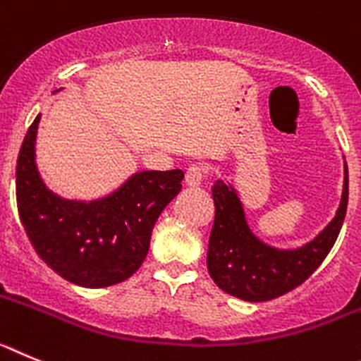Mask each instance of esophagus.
Masks as SVG:
<instances>
[{
  "instance_id": "34e87169",
  "label": "esophagus",
  "mask_w": 361,
  "mask_h": 361,
  "mask_svg": "<svg viewBox=\"0 0 361 361\" xmlns=\"http://www.w3.org/2000/svg\"><path fill=\"white\" fill-rule=\"evenodd\" d=\"M204 174H207V167L203 164H194L187 169V174H185V183L188 187H200L204 180Z\"/></svg>"
}]
</instances>
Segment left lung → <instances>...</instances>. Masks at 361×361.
<instances>
[{
    "label": "left lung",
    "instance_id": "8db88e82",
    "mask_svg": "<svg viewBox=\"0 0 361 361\" xmlns=\"http://www.w3.org/2000/svg\"><path fill=\"white\" fill-rule=\"evenodd\" d=\"M212 196L216 217L207 253L210 277L232 297L266 302L295 290L327 257L345 219L349 173L347 164H343L342 200L329 225L298 248H275L259 239L250 228L241 200L232 185L217 180Z\"/></svg>",
    "mask_w": 361,
    "mask_h": 361
}]
</instances>
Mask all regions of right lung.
<instances>
[{
  "label": "right lung",
  "mask_w": 361,
  "mask_h": 361,
  "mask_svg": "<svg viewBox=\"0 0 361 361\" xmlns=\"http://www.w3.org/2000/svg\"><path fill=\"white\" fill-rule=\"evenodd\" d=\"M41 115L28 128L16 167L21 223L55 274L82 288L131 277L149 252L161 210L181 190L183 171H142L99 200H66L47 187L35 164Z\"/></svg>",
  "instance_id": "right-lung-1"
}]
</instances>
